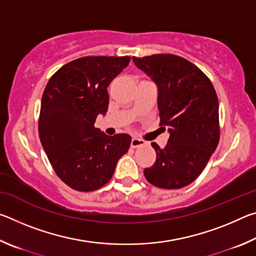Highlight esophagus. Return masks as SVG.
I'll use <instances>...</instances> for the list:
<instances>
[{
	"label": "esophagus",
	"mask_w": 256,
	"mask_h": 256,
	"mask_svg": "<svg viewBox=\"0 0 256 256\" xmlns=\"http://www.w3.org/2000/svg\"><path fill=\"white\" fill-rule=\"evenodd\" d=\"M146 142L144 140H141V138H132V141H131V146H133V148H136V146H142Z\"/></svg>",
	"instance_id": "obj_1"
}]
</instances>
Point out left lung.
Masks as SVG:
<instances>
[{
  "mask_svg": "<svg viewBox=\"0 0 256 256\" xmlns=\"http://www.w3.org/2000/svg\"><path fill=\"white\" fill-rule=\"evenodd\" d=\"M158 89L160 125L168 128L164 149L152 142L157 159L144 170L146 180L166 190L182 188L198 178L219 142V102L204 73L172 54L132 58Z\"/></svg>",
  "mask_w": 256,
  "mask_h": 256,
  "instance_id": "1",
  "label": "left lung"
}]
</instances>
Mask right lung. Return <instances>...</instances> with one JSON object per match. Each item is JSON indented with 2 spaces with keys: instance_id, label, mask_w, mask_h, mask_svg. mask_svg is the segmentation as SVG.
<instances>
[{
  "instance_id": "1",
  "label": "right lung",
  "mask_w": 256,
  "mask_h": 256,
  "mask_svg": "<svg viewBox=\"0 0 256 256\" xmlns=\"http://www.w3.org/2000/svg\"><path fill=\"white\" fill-rule=\"evenodd\" d=\"M131 58L88 56L66 64L50 78L40 105L38 132L58 176L71 188L90 192L107 184L131 136H110L94 128L108 110L107 86Z\"/></svg>"
}]
</instances>
